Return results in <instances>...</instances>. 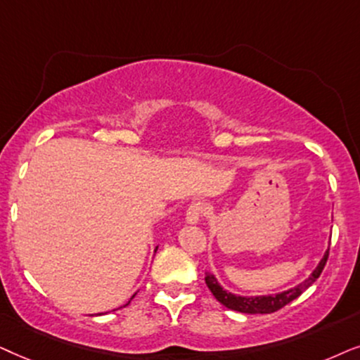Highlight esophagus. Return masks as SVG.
I'll return each instance as SVG.
<instances>
[{
    "mask_svg": "<svg viewBox=\"0 0 360 360\" xmlns=\"http://www.w3.org/2000/svg\"><path fill=\"white\" fill-rule=\"evenodd\" d=\"M205 215V207L204 204L200 202H194L191 204L188 210H186V220H188V224H199L202 217Z\"/></svg>",
    "mask_w": 360,
    "mask_h": 360,
    "instance_id": "esophagus-1",
    "label": "esophagus"
}]
</instances>
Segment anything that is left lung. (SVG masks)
Masks as SVG:
<instances>
[{"label":"left lung","mask_w":360,"mask_h":360,"mask_svg":"<svg viewBox=\"0 0 360 360\" xmlns=\"http://www.w3.org/2000/svg\"><path fill=\"white\" fill-rule=\"evenodd\" d=\"M328 255H329V248L326 250L323 258L319 260L318 266L314 268L313 273H311L306 280L293 286V288L280 291V293H275V295H260V296L233 295L230 293V291L224 290L217 281V278L209 271L205 273V285H207L209 290L212 291L215 300H217L220 304H224L225 308L238 311V313H245V314H270V313H275L278 309H281L283 306L298 298L304 290H308L309 286L318 280L321 271H323V268L326 265V262H328Z\"/></svg>","instance_id":"left-lung-1"}]
</instances>
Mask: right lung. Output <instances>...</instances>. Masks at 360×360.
<instances>
[{
  "instance_id": "1",
  "label": "right lung",
  "mask_w": 360,
  "mask_h": 360,
  "mask_svg": "<svg viewBox=\"0 0 360 360\" xmlns=\"http://www.w3.org/2000/svg\"><path fill=\"white\" fill-rule=\"evenodd\" d=\"M135 295H136V293H135ZM135 295H133V296H131V300H133V298H135ZM131 300H130V301H131ZM130 301H128V303H127V304H130ZM127 304H124V306H127ZM100 314H102V313H100ZM100 314H97V316H100Z\"/></svg>"
}]
</instances>
